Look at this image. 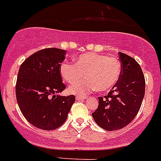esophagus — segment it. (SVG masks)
<instances>
[{
	"mask_svg": "<svg viewBox=\"0 0 161 161\" xmlns=\"http://www.w3.org/2000/svg\"><path fill=\"white\" fill-rule=\"evenodd\" d=\"M86 98H87L86 96H77V97H76V99H77V100H83V99H86Z\"/></svg>",
	"mask_w": 161,
	"mask_h": 161,
	"instance_id": "obj_1",
	"label": "esophagus"
}]
</instances>
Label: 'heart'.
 Here are the masks:
<instances>
[{
  "instance_id": "obj_1",
  "label": "heart",
  "mask_w": 161,
  "mask_h": 161,
  "mask_svg": "<svg viewBox=\"0 0 161 161\" xmlns=\"http://www.w3.org/2000/svg\"><path fill=\"white\" fill-rule=\"evenodd\" d=\"M59 72L63 80L68 84H75L86 76L85 80L68 88L70 93L81 95L95 89L105 92L114 88L119 80L122 67L119 60L115 57L86 53L75 58L74 63L63 62Z\"/></svg>"
}]
</instances>
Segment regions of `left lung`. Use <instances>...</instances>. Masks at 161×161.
I'll return each mask as SVG.
<instances>
[{"mask_svg":"<svg viewBox=\"0 0 161 161\" xmlns=\"http://www.w3.org/2000/svg\"><path fill=\"white\" fill-rule=\"evenodd\" d=\"M122 73L107 96L98 98L92 114L96 124L108 131L120 130L137 115L145 96V80L140 64L127 54L119 53Z\"/></svg>","mask_w":161,"mask_h":161,"instance_id":"left-lung-1","label":"left lung"}]
</instances>
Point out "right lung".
I'll return each instance as SVG.
<instances>
[{
	"label": "right lung",
	"mask_w": 161,
	"mask_h": 161,
	"mask_svg": "<svg viewBox=\"0 0 161 161\" xmlns=\"http://www.w3.org/2000/svg\"><path fill=\"white\" fill-rule=\"evenodd\" d=\"M65 54L63 49H42L28 57L19 68L17 103L26 119L41 130L60 127L75 102L74 95H55L66 88L59 72Z\"/></svg>",
	"instance_id": "right-lung-1"
}]
</instances>
